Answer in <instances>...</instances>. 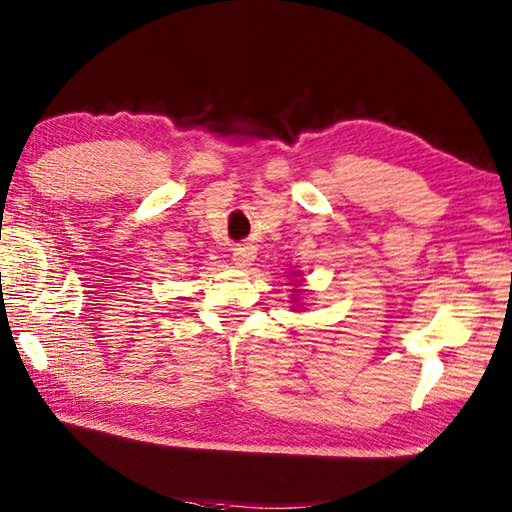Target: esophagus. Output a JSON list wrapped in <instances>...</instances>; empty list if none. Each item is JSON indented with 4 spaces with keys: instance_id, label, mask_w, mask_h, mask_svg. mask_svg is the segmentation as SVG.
I'll use <instances>...</instances> for the list:
<instances>
[{
    "instance_id": "34e87169",
    "label": "esophagus",
    "mask_w": 512,
    "mask_h": 512,
    "mask_svg": "<svg viewBox=\"0 0 512 512\" xmlns=\"http://www.w3.org/2000/svg\"><path fill=\"white\" fill-rule=\"evenodd\" d=\"M255 257H257L255 246H250V244H241L232 250V262H235V266H239V268L250 266V262H253Z\"/></svg>"
}]
</instances>
